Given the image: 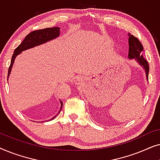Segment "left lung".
<instances>
[{
  "label": "left lung",
  "mask_w": 160,
  "mask_h": 160,
  "mask_svg": "<svg viewBox=\"0 0 160 160\" xmlns=\"http://www.w3.org/2000/svg\"><path fill=\"white\" fill-rule=\"evenodd\" d=\"M129 53L128 56L130 59H135L137 62L139 63L141 66L145 69L146 78L148 81V72H149V65H148V61L143 58L141 54V52L143 51V47L138 40V38L133 36V35L129 34Z\"/></svg>",
  "instance_id": "left-lung-1"
}]
</instances>
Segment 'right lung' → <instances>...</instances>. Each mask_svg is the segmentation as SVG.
<instances>
[{"label":"right lung","mask_w":160,"mask_h":160,"mask_svg":"<svg viewBox=\"0 0 160 160\" xmlns=\"http://www.w3.org/2000/svg\"><path fill=\"white\" fill-rule=\"evenodd\" d=\"M60 35V28L58 27L54 28H44V29H40V30H36L30 32L29 34H28L25 39L22 41L20 44L14 50V54H13L12 60H11L10 66L8 68V78L9 76L11 70L14 64L15 58L20 54L22 51H25L26 49H30L36 46H38L42 43H44L47 41H51L52 39L57 38ZM61 107L60 111H59L58 113L60 112L61 109L62 108V102L60 101ZM56 117V116L52 118V119H54ZM51 119V120H52Z\"/></svg>","instance_id":"right-lung-1"}]
</instances>
